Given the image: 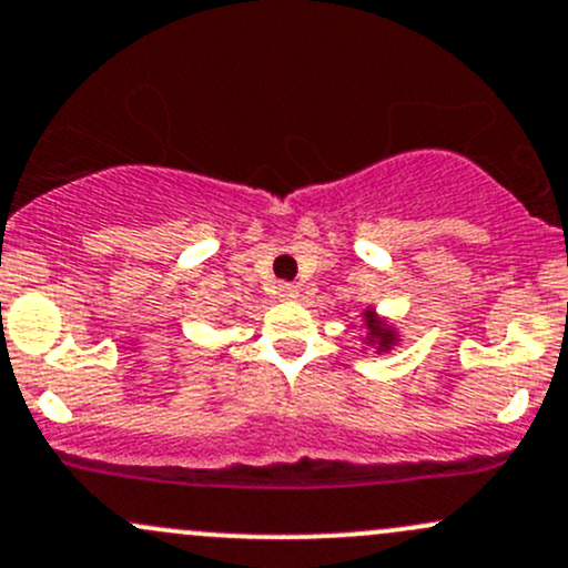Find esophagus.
<instances>
[{"label": "esophagus", "mask_w": 568, "mask_h": 568, "mask_svg": "<svg viewBox=\"0 0 568 568\" xmlns=\"http://www.w3.org/2000/svg\"><path fill=\"white\" fill-rule=\"evenodd\" d=\"M296 296H300V288H296L294 283H280L277 285V300L291 302V300H296Z\"/></svg>", "instance_id": "esophagus-1"}]
</instances>
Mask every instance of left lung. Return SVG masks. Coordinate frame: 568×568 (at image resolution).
Here are the masks:
<instances>
[{
	"label": "left lung",
	"mask_w": 568,
	"mask_h": 568,
	"mask_svg": "<svg viewBox=\"0 0 568 568\" xmlns=\"http://www.w3.org/2000/svg\"><path fill=\"white\" fill-rule=\"evenodd\" d=\"M367 318H373V315H369V313H367ZM369 329H373V334H375V337H384V339H381V348H384V345H389L392 334H386L384 329H378V326H375V324H373V321H369Z\"/></svg>",
	"instance_id": "obj_1"
}]
</instances>
